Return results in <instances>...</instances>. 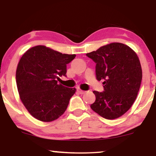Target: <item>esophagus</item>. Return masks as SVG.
I'll use <instances>...</instances> for the list:
<instances>
[{
	"label": "esophagus",
	"mask_w": 156,
	"mask_h": 156,
	"mask_svg": "<svg viewBox=\"0 0 156 156\" xmlns=\"http://www.w3.org/2000/svg\"><path fill=\"white\" fill-rule=\"evenodd\" d=\"M77 91L80 94H84L85 93V91H83V90H82V89H80V88H77Z\"/></svg>",
	"instance_id": "esophagus-1"
}]
</instances>
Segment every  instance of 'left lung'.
<instances>
[{"label":"left lung","mask_w":156,"mask_h":156,"mask_svg":"<svg viewBox=\"0 0 156 156\" xmlns=\"http://www.w3.org/2000/svg\"><path fill=\"white\" fill-rule=\"evenodd\" d=\"M96 63L97 80H104V91H94V112L106 119L124 114L135 101L142 80V69L136 52L129 46L114 42L87 53Z\"/></svg>","instance_id":"left-lung-1"}]
</instances>
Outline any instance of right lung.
Wrapping results in <instances>:
<instances>
[{
	"instance_id": "right-lung-1",
	"label": "right lung",
	"mask_w": 156,
	"mask_h": 156,
	"mask_svg": "<svg viewBox=\"0 0 156 156\" xmlns=\"http://www.w3.org/2000/svg\"><path fill=\"white\" fill-rule=\"evenodd\" d=\"M75 57L38 45L20 58L16 70L18 93L25 108L37 120H56L67 109L76 89L58 84L57 80L67 76V65Z\"/></svg>"
}]
</instances>
